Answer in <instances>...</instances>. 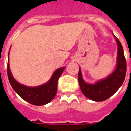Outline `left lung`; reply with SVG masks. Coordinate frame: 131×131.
I'll use <instances>...</instances> for the list:
<instances>
[{
  "instance_id": "1",
  "label": "left lung",
  "mask_w": 131,
  "mask_h": 131,
  "mask_svg": "<svg viewBox=\"0 0 131 131\" xmlns=\"http://www.w3.org/2000/svg\"><path fill=\"white\" fill-rule=\"evenodd\" d=\"M115 38L118 46L117 64L115 70L110 76L97 81L95 84H91L83 81L79 68L78 79L80 88L83 94L90 100L96 102L106 100L115 93L124 83L126 74V60L120 41L116 37Z\"/></svg>"
}]
</instances>
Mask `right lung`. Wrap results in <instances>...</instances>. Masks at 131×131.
<instances>
[{
  "instance_id": "right-lung-1",
  "label": "right lung",
  "mask_w": 131,
  "mask_h": 131,
  "mask_svg": "<svg viewBox=\"0 0 131 131\" xmlns=\"http://www.w3.org/2000/svg\"><path fill=\"white\" fill-rule=\"evenodd\" d=\"M64 68L65 67L57 69L52 76L51 79L45 84L37 87H28L18 83L13 78L10 71L8 54L7 76L10 85L21 98L34 105L41 106L48 104L52 100L57 93V81Z\"/></svg>"
}]
</instances>
